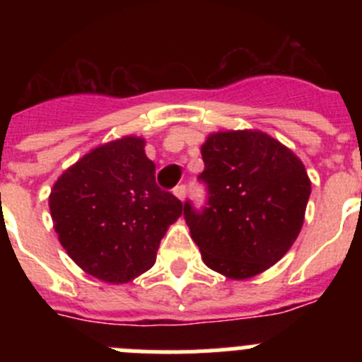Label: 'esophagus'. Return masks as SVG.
Wrapping results in <instances>:
<instances>
[{
  "instance_id": "1",
  "label": "esophagus",
  "mask_w": 362,
  "mask_h": 362,
  "mask_svg": "<svg viewBox=\"0 0 362 362\" xmlns=\"http://www.w3.org/2000/svg\"><path fill=\"white\" fill-rule=\"evenodd\" d=\"M174 196L177 197V199L185 201V196H187V187H185V185H177V187L174 188Z\"/></svg>"
}]
</instances>
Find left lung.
<instances>
[{
	"label": "left lung",
	"instance_id": "8db88e82",
	"mask_svg": "<svg viewBox=\"0 0 362 362\" xmlns=\"http://www.w3.org/2000/svg\"><path fill=\"white\" fill-rule=\"evenodd\" d=\"M209 203H185L204 264L243 281L268 270L299 235L312 183L296 153L261 130L214 132L201 146Z\"/></svg>",
	"mask_w": 362,
	"mask_h": 362
}]
</instances>
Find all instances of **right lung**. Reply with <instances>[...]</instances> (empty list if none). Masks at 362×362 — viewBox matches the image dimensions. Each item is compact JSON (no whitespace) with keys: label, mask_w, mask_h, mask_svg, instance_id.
Instances as JSON below:
<instances>
[{"label":"right lung","mask_w":362,"mask_h":362,"mask_svg":"<svg viewBox=\"0 0 362 362\" xmlns=\"http://www.w3.org/2000/svg\"><path fill=\"white\" fill-rule=\"evenodd\" d=\"M62 246L88 276L123 284L156 263L159 243L183 203L156 185L145 139L123 136L85 153L49 196Z\"/></svg>","instance_id":"right-lung-1"}]
</instances>
